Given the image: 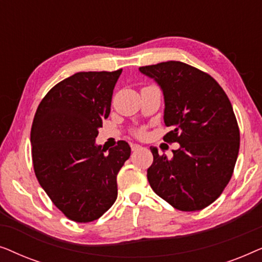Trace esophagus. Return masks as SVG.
I'll use <instances>...</instances> for the list:
<instances>
[{
	"label": "esophagus",
	"instance_id": "esophagus-1",
	"mask_svg": "<svg viewBox=\"0 0 262 262\" xmlns=\"http://www.w3.org/2000/svg\"><path fill=\"white\" fill-rule=\"evenodd\" d=\"M141 148H142V146L139 145V144H131V149H132V151H137V150H139Z\"/></svg>",
	"mask_w": 262,
	"mask_h": 262
}]
</instances>
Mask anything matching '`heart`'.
Returning a JSON list of instances; mask_svg holds the SVG:
<instances>
[{
  "label": "heart",
  "instance_id": "1",
  "mask_svg": "<svg viewBox=\"0 0 262 262\" xmlns=\"http://www.w3.org/2000/svg\"><path fill=\"white\" fill-rule=\"evenodd\" d=\"M135 135L137 136V137H143V136L145 135V128H144V127L138 128V130L135 131Z\"/></svg>",
  "mask_w": 262,
  "mask_h": 262
}]
</instances>
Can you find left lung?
Wrapping results in <instances>:
<instances>
[{"label":"left lung","instance_id":"8db88e82","mask_svg":"<svg viewBox=\"0 0 262 262\" xmlns=\"http://www.w3.org/2000/svg\"><path fill=\"white\" fill-rule=\"evenodd\" d=\"M164 95L167 143H179L173 157L150 146L148 181L154 192L180 211L205 209L222 194L234 173L239 128L230 100L207 73L169 60L139 68Z\"/></svg>","mask_w":262,"mask_h":262}]
</instances>
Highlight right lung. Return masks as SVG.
Instances as JSON below:
<instances>
[{"label":"right lung","mask_w":262,"mask_h":262,"mask_svg":"<svg viewBox=\"0 0 262 262\" xmlns=\"http://www.w3.org/2000/svg\"><path fill=\"white\" fill-rule=\"evenodd\" d=\"M123 69L82 71L60 81L39 103L31 130L35 177L64 216L77 223L98 220L118 195L117 175L131 148L95 145L111 112Z\"/></svg>","instance_id":"1"}]
</instances>
